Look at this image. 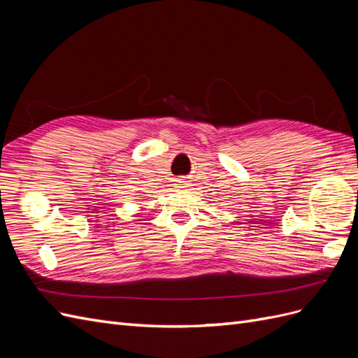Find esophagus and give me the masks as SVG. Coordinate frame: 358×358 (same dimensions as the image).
I'll return each mask as SVG.
<instances>
[{"instance_id": "obj_1", "label": "esophagus", "mask_w": 358, "mask_h": 358, "mask_svg": "<svg viewBox=\"0 0 358 358\" xmlns=\"http://www.w3.org/2000/svg\"><path fill=\"white\" fill-rule=\"evenodd\" d=\"M176 187L178 188H188L189 180L188 179H179V180H176Z\"/></svg>"}]
</instances>
